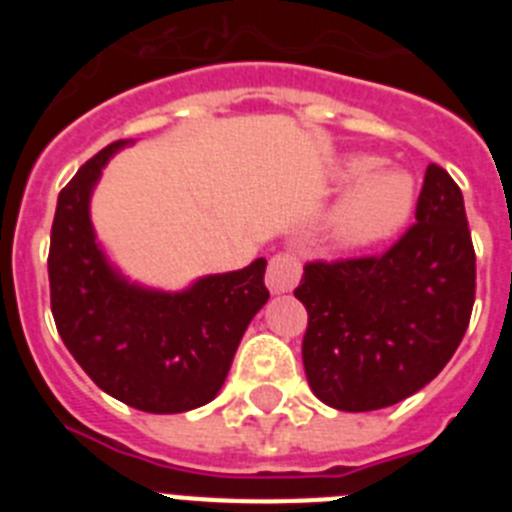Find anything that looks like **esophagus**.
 Returning <instances> with one entry per match:
<instances>
[{
  "instance_id": "esophagus-1",
  "label": "esophagus",
  "mask_w": 512,
  "mask_h": 512,
  "mask_svg": "<svg viewBox=\"0 0 512 512\" xmlns=\"http://www.w3.org/2000/svg\"><path fill=\"white\" fill-rule=\"evenodd\" d=\"M302 279V261L297 259L295 253L282 251L277 256H271L269 266H266V287L274 292V295H282L295 289Z\"/></svg>"
}]
</instances>
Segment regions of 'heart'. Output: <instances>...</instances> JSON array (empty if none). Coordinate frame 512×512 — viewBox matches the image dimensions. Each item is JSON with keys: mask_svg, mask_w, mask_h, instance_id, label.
Returning <instances> with one entry per match:
<instances>
[{"mask_svg": "<svg viewBox=\"0 0 512 512\" xmlns=\"http://www.w3.org/2000/svg\"><path fill=\"white\" fill-rule=\"evenodd\" d=\"M379 158L351 156L343 161V182H361L333 212L330 230L343 246H369L390 238L413 212L415 184L405 171L379 169Z\"/></svg>", "mask_w": 512, "mask_h": 512, "instance_id": "b5f03b06", "label": "heart"}]
</instances>
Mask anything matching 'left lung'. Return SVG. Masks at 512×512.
Instances as JSON below:
<instances>
[{
	"mask_svg": "<svg viewBox=\"0 0 512 512\" xmlns=\"http://www.w3.org/2000/svg\"><path fill=\"white\" fill-rule=\"evenodd\" d=\"M477 256L449 171L425 169L415 223L384 253L307 261L302 361L318 400L346 413L390 408L449 364L467 333Z\"/></svg>",
	"mask_w": 512,
	"mask_h": 512,
	"instance_id": "8db88e82",
	"label": "left lung"
}]
</instances>
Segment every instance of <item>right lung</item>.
Listing matches in <instances>:
<instances>
[{
	"instance_id": "1",
	"label": "right lung",
	"mask_w": 512,
	"mask_h": 512,
	"mask_svg": "<svg viewBox=\"0 0 512 512\" xmlns=\"http://www.w3.org/2000/svg\"><path fill=\"white\" fill-rule=\"evenodd\" d=\"M120 146L125 140L89 158L58 194L48 251L53 320L99 390L143 413H187L220 392L248 323L269 300L266 261L179 295L117 277L94 243L89 194Z\"/></svg>"
}]
</instances>
